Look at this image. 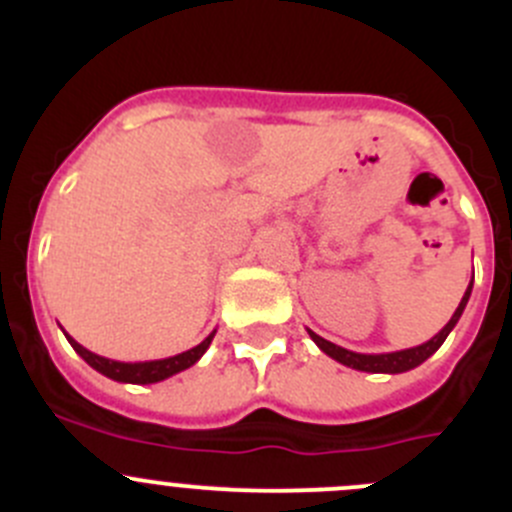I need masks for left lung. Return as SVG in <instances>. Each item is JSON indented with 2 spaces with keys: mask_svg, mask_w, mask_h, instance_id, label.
Here are the masks:
<instances>
[{
  "mask_svg": "<svg viewBox=\"0 0 512 512\" xmlns=\"http://www.w3.org/2000/svg\"><path fill=\"white\" fill-rule=\"evenodd\" d=\"M471 289H473V282L468 285L466 294H463V299H461V304H458L456 312H453V317L448 319V324L441 329V332L436 334V337H431L428 342L418 344V347L401 349V352H389V354L349 352V349L337 347V344L327 342L324 337L314 334L312 329H307V332H309V337H312V342L317 344V347L322 349L324 354L332 356V359L339 361V364L349 366V369L369 371V374H404V371H411V369H416V366H421L423 361L428 359V356H433L438 352V349H441V344L446 342V337L453 332V327L458 324V319H461L463 309H466L468 299H471Z\"/></svg>",
  "mask_w": 512,
  "mask_h": 512,
  "instance_id": "1",
  "label": "left lung"
}]
</instances>
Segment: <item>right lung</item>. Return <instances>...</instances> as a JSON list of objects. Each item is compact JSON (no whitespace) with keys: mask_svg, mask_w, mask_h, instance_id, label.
<instances>
[{"mask_svg":"<svg viewBox=\"0 0 512 512\" xmlns=\"http://www.w3.org/2000/svg\"><path fill=\"white\" fill-rule=\"evenodd\" d=\"M66 334V332H64ZM215 337V329L198 344V347L188 349L183 354L168 356V359H153V361H116V359H106V356H98L94 352H89L86 347H81L74 337L66 334L69 344L74 347V352L91 366L96 369L98 374L108 376L113 381H121V384H158V381L170 379L173 374H180V371L190 369L195 361L200 359L205 352H208L210 342Z\"/></svg>","mask_w":512,"mask_h":512,"instance_id":"1","label":"right lung"}]
</instances>
